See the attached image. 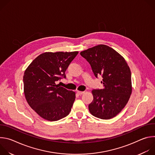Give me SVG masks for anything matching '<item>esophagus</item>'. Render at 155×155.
<instances>
[{
  "mask_svg": "<svg viewBox=\"0 0 155 155\" xmlns=\"http://www.w3.org/2000/svg\"><path fill=\"white\" fill-rule=\"evenodd\" d=\"M77 93L79 95H81V94H83L84 92V91H77Z\"/></svg>",
  "mask_w": 155,
  "mask_h": 155,
  "instance_id": "1",
  "label": "esophagus"
}]
</instances>
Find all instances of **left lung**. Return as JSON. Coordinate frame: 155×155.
<instances>
[{
  "label": "left lung",
  "mask_w": 155,
  "mask_h": 155,
  "mask_svg": "<svg viewBox=\"0 0 155 155\" xmlns=\"http://www.w3.org/2000/svg\"><path fill=\"white\" fill-rule=\"evenodd\" d=\"M80 54L90 63L95 77H102L103 89L91 91L93 100L88 105L90 113L103 120L115 117L126 106L132 93L129 65L114 49L102 44Z\"/></svg>",
  "instance_id": "8db88e82"
}]
</instances>
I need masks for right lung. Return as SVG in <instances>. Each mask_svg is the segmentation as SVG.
<instances>
[{
	"mask_svg": "<svg viewBox=\"0 0 155 155\" xmlns=\"http://www.w3.org/2000/svg\"><path fill=\"white\" fill-rule=\"evenodd\" d=\"M78 51L45 52L38 56L26 69L24 93L29 106L42 118L50 121L68 116L75 93L56 84Z\"/></svg>",
	"mask_w": 155,
	"mask_h": 155,
	"instance_id": "1",
	"label": "right lung"
}]
</instances>
